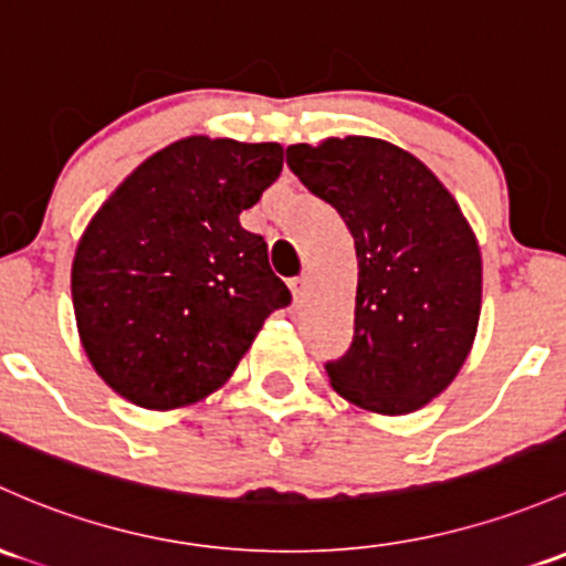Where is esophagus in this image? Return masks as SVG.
<instances>
[{
	"mask_svg": "<svg viewBox=\"0 0 566 566\" xmlns=\"http://www.w3.org/2000/svg\"><path fill=\"white\" fill-rule=\"evenodd\" d=\"M290 293H293L295 306H303V301H306V295H308V282H306V279H303V276L293 279V282H290Z\"/></svg>",
	"mask_w": 566,
	"mask_h": 566,
	"instance_id": "obj_1",
	"label": "esophagus"
}]
</instances>
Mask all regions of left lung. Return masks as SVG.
Here are the masks:
<instances>
[{
    "instance_id": "left-lung-1",
    "label": "left lung",
    "mask_w": 566,
    "mask_h": 566,
    "mask_svg": "<svg viewBox=\"0 0 566 566\" xmlns=\"http://www.w3.org/2000/svg\"><path fill=\"white\" fill-rule=\"evenodd\" d=\"M287 165L355 238V333L347 353L325 363L333 390L368 412H418L448 390L478 336L474 230L444 184L388 140L295 143Z\"/></svg>"
}]
</instances>
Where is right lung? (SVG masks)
I'll use <instances>...</instances> for the list:
<instances>
[{
  "label": "right lung",
  "instance_id": "add662e5",
  "mask_svg": "<svg viewBox=\"0 0 566 566\" xmlns=\"http://www.w3.org/2000/svg\"><path fill=\"white\" fill-rule=\"evenodd\" d=\"M279 143L189 135L143 159L99 206L73 260L94 371L143 409L222 388L290 290L238 217L276 181Z\"/></svg>",
  "mask_w": 566,
  "mask_h": 566
}]
</instances>
